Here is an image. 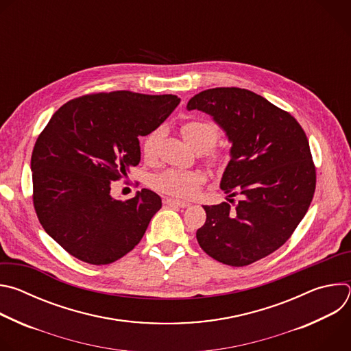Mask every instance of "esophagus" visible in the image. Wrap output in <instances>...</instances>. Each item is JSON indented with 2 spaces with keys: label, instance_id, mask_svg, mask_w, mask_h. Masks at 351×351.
Masks as SVG:
<instances>
[{
  "label": "esophagus",
  "instance_id": "obj_1",
  "mask_svg": "<svg viewBox=\"0 0 351 351\" xmlns=\"http://www.w3.org/2000/svg\"><path fill=\"white\" fill-rule=\"evenodd\" d=\"M165 204L169 207H179V208H186L190 206L187 202H182V199H176V198H167Z\"/></svg>",
  "mask_w": 351,
  "mask_h": 351
}]
</instances>
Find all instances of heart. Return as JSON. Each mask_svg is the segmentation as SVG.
<instances>
[{
  "mask_svg": "<svg viewBox=\"0 0 351 351\" xmlns=\"http://www.w3.org/2000/svg\"><path fill=\"white\" fill-rule=\"evenodd\" d=\"M182 133L186 141L195 149L211 148L219 137V132L217 126L210 121L194 119L189 121L182 126ZM162 129L157 128L149 132L141 144L143 156L145 160H153L157 153V145L161 138ZM210 158L213 161H221L222 156L219 153H210ZM206 182V175L197 169H167L160 175L154 176L153 187L165 194H171L175 197L189 198L197 193L203 183Z\"/></svg>",
  "mask_w": 351,
  "mask_h": 351,
  "instance_id": "obj_1",
  "label": "heart"
}]
</instances>
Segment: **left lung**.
<instances>
[{
    "label": "left lung",
    "instance_id": "8db88e82",
    "mask_svg": "<svg viewBox=\"0 0 351 351\" xmlns=\"http://www.w3.org/2000/svg\"><path fill=\"white\" fill-rule=\"evenodd\" d=\"M186 108L213 117L232 143L219 187L240 195L234 208L203 206L207 219L197 241L222 264H253L286 243L311 204L315 167L307 136L290 114L245 88H208Z\"/></svg>",
    "mask_w": 351,
    "mask_h": 351
}]
</instances>
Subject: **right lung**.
Here are the masks:
<instances>
[{
    "instance_id": "right-lung-1",
    "label": "right lung",
    "mask_w": 351,
    "mask_h": 351,
    "mask_svg": "<svg viewBox=\"0 0 351 351\" xmlns=\"http://www.w3.org/2000/svg\"><path fill=\"white\" fill-rule=\"evenodd\" d=\"M179 103L172 94L99 93L71 99L49 119L32 154L33 203L44 230L71 256L106 265L138 244L161 197L143 189L121 202L111 182L138 165V137Z\"/></svg>"
}]
</instances>
